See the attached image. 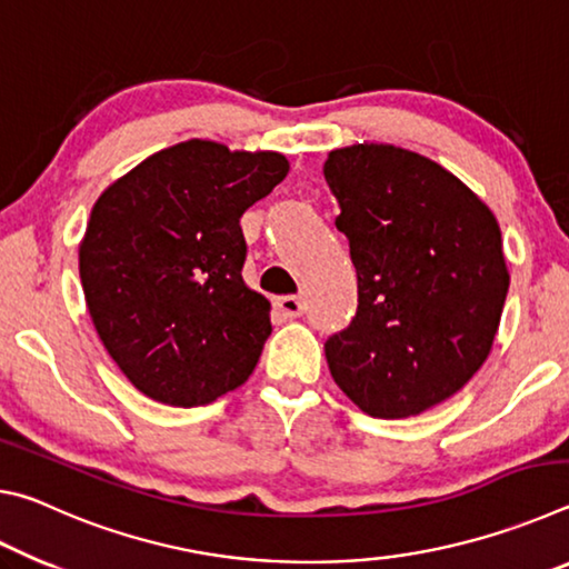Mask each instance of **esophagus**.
Here are the masks:
<instances>
[{"label": "esophagus", "mask_w": 569, "mask_h": 569, "mask_svg": "<svg viewBox=\"0 0 569 569\" xmlns=\"http://www.w3.org/2000/svg\"><path fill=\"white\" fill-rule=\"evenodd\" d=\"M276 308L286 316V319H298V316L303 313L306 303L298 296H281L276 298Z\"/></svg>", "instance_id": "34e87169"}]
</instances>
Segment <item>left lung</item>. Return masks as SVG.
<instances>
[{
  "label": "left lung",
  "mask_w": 569,
  "mask_h": 569,
  "mask_svg": "<svg viewBox=\"0 0 569 569\" xmlns=\"http://www.w3.org/2000/svg\"><path fill=\"white\" fill-rule=\"evenodd\" d=\"M323 176L359 281L351 326L323 346L331 377L369 417H419L492 351L509 288L502 230L447 168L387 142L331 150Z\"/></svg>",
  "instance_id": "left-lung-1"
}]
</instances>
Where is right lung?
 Returning a JSON list of instances; mask_svg holds the SVG:
<instances>
[{"instance_id": "1", "label": "right lung", "mask_w": 569, "mask_h": 569, "mask_svg": "<svg viewBox=\"0 0 569 569\" xmlns=\"http://www.w3.org/2000/svg\"><path fill=\"white\" fill-rule=\"evenodd\" d=\"M273 150L186 140L102 190L80 240V281L100 341L134 389L203 407L253 373L271 303L243 276L240 216L288 176Z\"/></svg>"}]
</instances>
